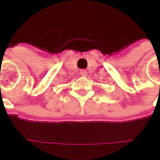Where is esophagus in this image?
<instances>
[{
    "mask_svg": "<svg viewBox=\"0 0 160 160\" xmlns=\"http://www.w3.org/2000/svg\"><path fill=\"white\" fill-rule=\"evenodd\" d=\"M80 75H81L82 77H86V76H87V71L84 70V69H82V70L80 71Z\"/></svg>",
    "mask_w": 160,
    "mask_h": 160,
    "instance_id": "esophagus-1",
    "label": "esophagus"
}]
</instances>
